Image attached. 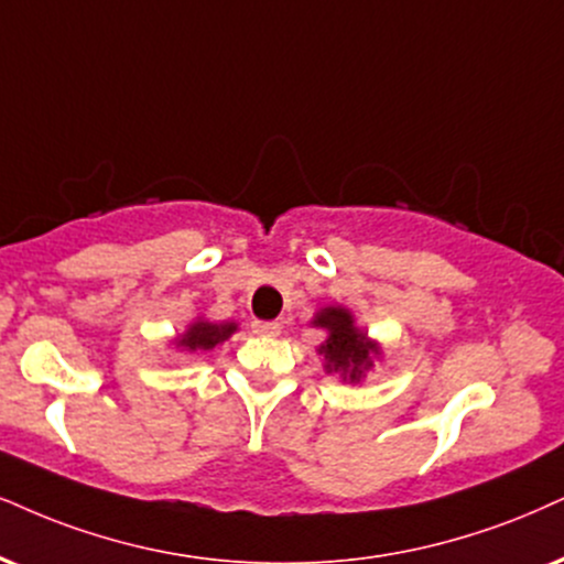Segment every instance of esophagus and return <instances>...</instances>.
<instances>
[{"label": "esophagus", "instance_id": "obj_1", "mask_svg": "<svg viewBox=\"0 0 564 564\" xmlns=\"http://www.w3.org/2000/svg\"><path fill=\"white\" fill-rule=\"evenodd\" d=\"M253 332L261 337H276L282 332L280 322H253Z\"/></svg>", "mask_w": 564, "mask_h": 564}]
</instances>
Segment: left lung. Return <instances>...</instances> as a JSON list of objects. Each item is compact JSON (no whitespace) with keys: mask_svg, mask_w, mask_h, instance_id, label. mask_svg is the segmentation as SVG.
I'll list each match as a JSON object with an SVG mask.
<instances>
[{"mask_svg":"<svg viewBox=\"0 0 564 564\" xmlns=\"http://www.w3.org/2000/svg\"><path fill=\"white\" fill-rule=\"evenodd\" d=\"M316 326L329 332V339L322 345L326 358V371H339L345 379L358 381L366 368H371V358L377 345L368 343L364 332L352 326V316L345 308H324L316 316Z\"/></svg>","mask_w":564,"mask_h":564,"instance_id":"8db88e82","label":"left lung"}]
</instances>
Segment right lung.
<instances>
[{
  "label": "right lung",
  "mask_w": 564,
  "mask_h": 564,
  "mask_svg": "<svg viewBox=\"0 0 564 564\" xmlns=\"http://www.w3.org/2000/svg\"><path fill=\"white\" fill-rule=\"evenodd\" d=\"M238 329L235 324H208L198 322L193 324L191 329L185 332V337L180 339V347H187V350H212L217 343H225V339Z\"/></svg>",
  "instance_id": "obj_1"
}]
</instances>
